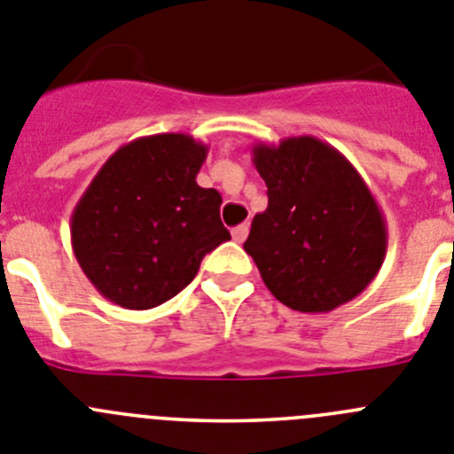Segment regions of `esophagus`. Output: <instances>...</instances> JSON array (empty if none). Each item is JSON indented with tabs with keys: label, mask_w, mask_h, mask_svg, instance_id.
<instances>
[{
	"label": "esophagus",
	"mask_w": 454,
	"mask_h": 454,
	"mask_svg": "<svg viewBox=\"0 0 454 454\" xmlns=\"http://www.w3.org/2000/svg\"><path fill=\"white\" fill-rule=\"evenodd\" d=\"M247 231H249V224H239V227L231 230V236H234L236 243H243V240L247 239Z\"/></svg>",
	"instance_id": "34e87169"
}]
</instances>
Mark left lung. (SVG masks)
I'll return each mask as SVG.
<instances>
[{
    "label": "left lung",
    "instance_id": "8db88e82",
    "mask_svg": "<svg viewBox=\"0 0 454 454\" xmlns=\"http://www.w3.org/2000/svg\"><path fill=\"white\" fill-rule=\"evenodd\" d=\"M268 209L245 252L270 293L299 313H328L363 293L387 252V224L356 166L317 137L256 144Z\"/></svg>",
    "mask_w": 454,
    "mask_h": 454
}]
</instances>
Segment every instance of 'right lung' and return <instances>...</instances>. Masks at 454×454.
Segmentation results:
<instances>
[{
  "instance_id": "obj_1",
  "label": "right lung",
  "mask_w": 454,
  "mask_h": 454,
  "mask_svg": "<svg viewBox=\"0 0 454 454\" xmlns=\"http://www.w3.org/2000/svg\"><path fill=\"white\" fill-rule=\"evenodd\" d=\"M209 145L191 135L139 137L121 145L78 200L72 247L91 286L112 303L148 310L193 281L200 261L230 231L223 198L195 182Z\"/></svg>"
}]
</instances>
